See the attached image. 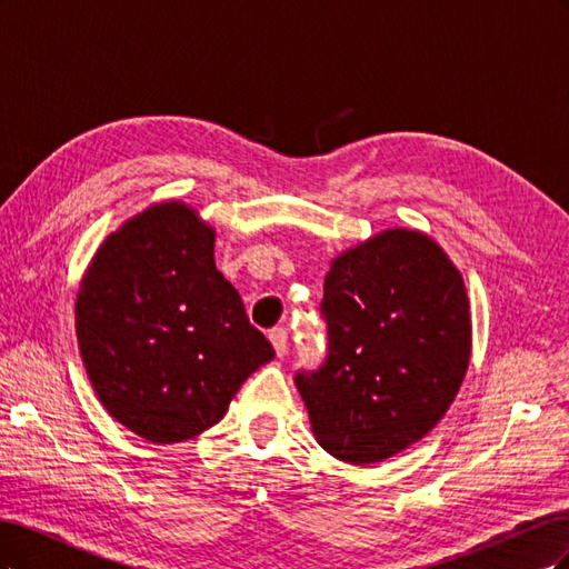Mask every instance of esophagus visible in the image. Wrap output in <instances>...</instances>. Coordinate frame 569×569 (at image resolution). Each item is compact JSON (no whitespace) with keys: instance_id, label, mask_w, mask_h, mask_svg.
Listing matches in <instances>:
<instances>
[{"instance_id":"obj_1","label":"esophagus","mask_w":569,"mask_h":569,"mask_svg":"<svg viewBox=\"0 0 569 569\" xmlns=\"http://www.w3.org/2000/svg\"><path fill=\"white\" fill-rule=\"evenodd\" d=\"M270 341H272V347H274V353L282 358L287 353V349H289V332L284 330V327H274V330L270 332Z\"/></svg>"}]
</instances>
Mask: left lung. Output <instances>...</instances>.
Masks as SVG:
<instances>
[{"instance_id": "obj_1", "label": "left lung", "mask_w": 569, "mask_h": 569, "mask_svg": "<svg viewBox=\"0 0 569 569\" xmlns=\"http://www.w3.org/2000/svg\"><path fill=\"white\" fill-rule=\"evenodd\" d=\"M327 356L295 382L322 449L380 462L432 429L468 370L470 303L456 266L416 230H387L325 274Z\"/></svg>"}]
</instances>
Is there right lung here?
<instances>
[{
    "mask_svg": "<svg viewBox=\"0 0 569 569\" xmlns=\"http://www.w3.org/2000/svg\"><path fill=\"white\" fill-rule=\"evenodd\" d=\"M76 330L99 401L157 443L197 437L226 416L274 356L213 261V230L187 206H151L94 253Z\"/></svg>",
    "mask_w": 569,
    "mask_h": 569,
    "instance_id": "obj_1",
    "label": "right lung"
}]
</instances>
